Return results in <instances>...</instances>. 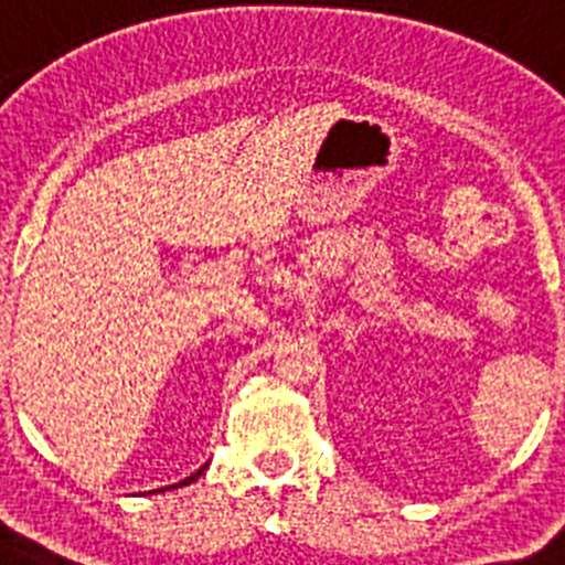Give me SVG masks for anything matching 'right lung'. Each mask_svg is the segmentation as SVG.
<instances>
[{
  "mask_svg": "<svg viewBox=\"0 0 565 565\" xmlns=\"http://www.w3.org/2000/svg\"><path fill=\"white\" fill-rule=\"evenodd\" d=\"M203 468H206V466H203ZM203 468H201V471H203ZM201 471H198V473H192V477H186V480H183V482H178V486H189V482H194V480H198V477H201ZM178 486H169V488H178Z\"/></svg>",
  "mask_w": 565,
  "mask_h": 565,
  "instance_id": "1",
  "label": "right lung"
}]
</instances>
